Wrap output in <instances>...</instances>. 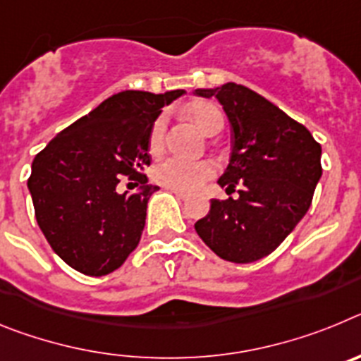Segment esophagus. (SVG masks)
<instances>
[{"mask_svg": "<svg viewBox=\"0 0 361 361\" xmlns=\"http://www.w3.org/2000/svg\"><path fill=\"white\" fill-rule=\"evenodd\" d=\"M171 193H173V195L177 197V199H180V200H188V199H190V195H188V193H184V191L171 190Z\"/></svg>", "mask_w": 361, "mask_h": 361, "instance_id": "1", "label": "esophagus"}]
</instances>
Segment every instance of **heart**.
I'll list each match as a JSON object with an SVG mask.
<instances>
[{
    "label": "heart",
    "mask_w": 361,
    "mask_h": 361,
    "mask_svg": "<svg viewBox=\"0 0 361 361\" xmlns=\"http://www.w3.org/2000/svg\"><path fill=\"white\" fill-rule=\"evenodd\" d=\"M186 116L202 130L206 135H216L224 126V117L216 106L209 103H193L186 108ZM168 126V117L164 114L153 121L148 133V148L155 155L162 149ZM216 168L209 161H183V159H164L153 170V177L162 186L177 191H195L215 177Z\"/></svg>",
    "instance_id": "1"
}]
</instances>
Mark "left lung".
Here are the masks:
<instances>
[{
	"label": "left lung",
	"mask_w": 361,
	"mask_h": 361,
	"mask_svg": "<svg viewBox=\"0 0 361 361\" xmlns=\"http://www.w3.org/2000/svg\"><path fill=\"white\" fill-rule=\"evenodd\" d=\"M216 97L233 130L229 164L219 184L238 199L212 200L195 231L220 258L257 262L279 247L304 219L322 177V146L304 124L237 82L199 88Z\"/></svg>",
	"instance_id": "obj_1"
}]
</instances>
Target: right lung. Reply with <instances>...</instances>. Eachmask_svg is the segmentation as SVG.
<instances>
[{"label": "right lung", "instance_id": "1", "mask_svg": "<svg viewBox=\"0 0 361 361\" xmlns=\"http://www.w3.org/2000/svg\"><path fill=\"white\" fill-rule=\"evenodd\" d=\"M183 94L119 92L57 133L32 162L37 224L57 257L82 275L116 271L141 240L148 200L159 190L141 173L149 166L148 133L161 108ZM121 174L137 178L142 191L119 194Z\"/></svg>", "mask_w": 361, "mask_h": 361}]
</instances>
